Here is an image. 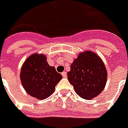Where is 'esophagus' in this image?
Wrapping results in <instances>:
<instances>
[{
    "instance_id": "esophagus-1",
    "label": "esophagus",
    "mask_w": 128,
    "mask_h": 128,
    "mask_svg": "<svg viewBox=\"0 0 128 128\" xmlns=\"http://www.w3.org/2000/svg\"><path fill=\"white\" fill-rule=\"evenodd\" d=\"M62 76L63 78H66L67 77L66 72H62Z\"/></svg>"
}]
</instances>
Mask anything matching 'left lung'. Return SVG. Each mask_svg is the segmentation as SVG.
I'll return each mask as SVG.
<instances>
[{"label":"left lung","mask_w":128,"mask_h":128,"mask_svg":"<svg viewBox=\"0 0 128 128\" xmlns=\"http://www.w3.org/2000/svg\"><path fill=\"white\" fill-rule=\"evenodd\" d=\"M68 79L76 93L83 99L91 100L104 90L107 82L106 68L95 52H80L70 66Z\"/></svg>","instance_id":"8db88e82"}]
</instances>
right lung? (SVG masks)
<instances>
[{"mask_svg": "<svg viewBox=\"0 0 128 128\" xmlns=\"http://www.w3.org/2000/svg\"><path fill=\"white\" fill-rule=\"evenodd\" d=\"M20 77L28 94L38 100L52 94L62 78L54 67L48 65L45 55L38 53L28 58L21 68Z\"/></svg>", "mask_w": 128, "mask_h": 128, "instance_id": "obj_1", "label": "right lung"}]
</instances>
